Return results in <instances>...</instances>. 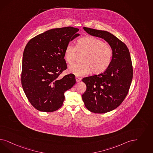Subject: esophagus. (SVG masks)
Here are the masks:
<instances>
[{
    "label": "esophagus",
    "mask_w": 153,
    "mask_h": 153,
    "mask_svg": "<svg viewBox=\"0 0 153 153\" xmlns=\"http://www.w3.org/2000/svg\"><path fill=\"white\" fill-rule=\"evenodd\" d=\"M76 82H79L81 80V78L79 77H76Z\"/></svg>",
    "instance_id": "1"
}]
</instances>
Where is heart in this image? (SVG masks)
I'll return each mask as SVG.
<instances>
[{"instance_id":"heart-1","label":"heart","mask_w":153,"mask_h":153,"mask_svg":"<svg viewBox=\"0 0 153 153\" xmlns=\"http://www.w3.org/2000/svg\"><path fill=\"white\" fill-rule=\"evenodd\" d=\"M77 50L79 52H84L82 58L83 62L73 64L68 69L69 73L76 76L90 74L91 71L94 74L105 72L110 66L114 56V51L110 45L92 36L79 38L77 41L76 46L72 43L66 46L64 58L67 63L74 62Z\"/></svg>"}]
</instances>
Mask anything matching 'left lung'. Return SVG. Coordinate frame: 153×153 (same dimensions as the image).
<instances>
[{"label": "left lung", "instance_id": "1", "mask_svg": "<svg viewBox=\"0 0 153 153\" xmlns=\"http://www.w3.org/2000/svg\"><path fill=\"white\" fill-rule=\"evenodd\" d=\"M93 36L103 38L114 51L110 66L104 72L83 78L86 90L82 95L86 108L96 114L112 111L121 105L128 93L133 67L126 45L109 32L84 27Z\"/></svg>", "mask_w": 153, "mask_h": 153}]
</instances>
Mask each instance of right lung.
I'll use <instances>...</instances> for the list:
<instances>
[{"label": "right lung", "mask_w": 153, "mask_h": 153, "mask_svg": "<svg viewBox=\"0 0 153 153\" xmlns=\"http://www.w3.org/2000/svg\"><path fill=\"white\" fill-rule=\"evenodd\" d=\"M79 29L68 27L48 30L27 43L22 58L21 84L29 102L42 112L60 108L64 93L76 84L75 76L59 77L67 68L64 59L66 46L79 36Z\"/></svg>", "instance_id": "add662e5"}]
</instances>
